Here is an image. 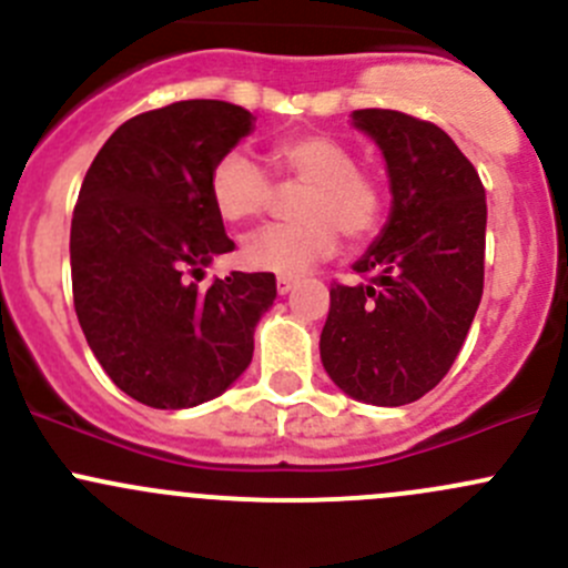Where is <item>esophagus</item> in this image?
<instances>
[{
	"label": "esophagus",
	"mask_w": 568,
	"mask_h": 568,
	"mask_svg": "<svg viewBox=\"0 0 568 568\" xmlns=\"http://www.w3.org/2000/svg\"><path fill=\"white\" fill-rule=\"evenodd\" d=\"M294 285H296L294 277H277V294H288Z\"/></svg>",
	"instance_id": "34e87169"
}]
</instances>
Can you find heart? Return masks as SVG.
Instances as JSON below:
<instances>
[{"label": "heart", "instance_id": "heart-1", "mask_svg": "<svg viewBox=\"0 0 568 568\" xmlns=\"http://www.w3.org/2000/svg\"><path fill=\"white\" fill-rule=\"evenodd\" d=\"M277 186H302L291 203L296 222L268 225L242 244V263L255 272L296 277L335 255L337 233L365 244L379 233L387 192L368 170L357 168L352 148L326 134H294L268 153ZM211 205L227 225L257 220L274 205L277 189L255 159L231 151L209 178Z\"/></svg>", "mask_w": 568, "mask_h": 568}]
</instances>
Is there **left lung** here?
Segmentation results:
<instances>
[{"label": "left lung", "instance_id": "obj_1", "mask_svg": "<svg viewBox=\"0 0 568 568\" xmlns=\"http://www.w3.org/2000/svg\"><path fill=\"white\" fill-rule=\"evenodd\" d=\"M382 148L393 214L354 263L363 283L329 288L321 363L343 393L376 406L423 398L445 379L484 294L486 194L439 125L395 109H354Z\"/></svg>", "mask_w": 568, "mask_h": 568}]
</instances>
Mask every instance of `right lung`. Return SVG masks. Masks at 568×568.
Here are the masks:
<instances>
[{
  "label": "right lung",
  "mask_w": 568,
  "mask_h": 568,
  "mask_svg": "<svg viewBox=\"0 0 568 568\" xmlns=\"http://www.w3.org/2000/svg\"><path fill=\"white\" fill-rule=\"evenodd\" d=\"M227 101H175L125 120L84 175L71 220L73 307L109 379L153 409H186L233 385L255 324L277 296L272 272L197 288L236 250L209 194L214 164L250 134Z\"/></svg>",
  "instance_id": "obj_1"
}]
</instances>
